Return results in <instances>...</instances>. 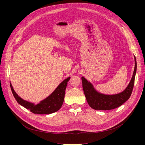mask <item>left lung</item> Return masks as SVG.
<instances>
[{
  "label": "left lung",
  "instance_id": "8db88e82",
  "mask_svg": "<svg viewBox=\"0 0 145 145\" xmlns=\"http://www.w3.org/2000/svg\"><path fill=\"white\" fill-rule=\"evenodd\" d=\"M135 59V67L132 78L126 88L121 93L114 95L101 94L96 91L93 85L85 77H82V86L87 102L90 107L96 110H111L119 107L128 100L132 94L137 70V62Z\"/></svg>",
  "mask_w": 145,
  "mask_h": 145
}]
</instances>
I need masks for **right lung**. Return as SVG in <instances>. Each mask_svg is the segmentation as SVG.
Instances as JSON below:
<instances>
[{
	"label": "right lung",
	"instance_id": "add662e5",
	"mask_svg": "<svg viewBox=\"0 0 145 145\" xmlns=\"http://www.w3.org/2000/svg\"><path fill=\"white\" fill-rule=\"evenodd\" d=\"M69 79L70 77L66 78L57 87L53 93L37 105L29 102L20 98L14 91L11 83L10 87L12 94L19 104L27 109H29L31 112L34 114H49L59 111L61 106H62L64 101L65 89Z\"/></svg>",
	"mask_w": 145,
	"mask_h": 145
}]
</instances>
